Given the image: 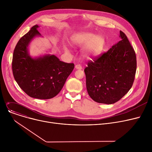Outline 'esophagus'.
I'll return each mask as SVG.
<instances>
[{
  "label": "esophagus",
  "instance_id": "obj_1",
  "mask_svg": "<svg viewBox=\"0 0 152 152\" xmlns=\"http://www.w3.org/2000/svg\"><path fill=\"white\" fill-rule=\"evenodd\" d=\"M75 68L76 69H81L83 68L82 66L80 65V64H77V65H76L75 66Z\"/></svg>",
  "mask_w": 152,
  "mask_h": 152
}]
</instances>
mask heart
I'll use <instances>...</instances> for the list:
<instances>
[{
  "instance_id": "b5f03b06",
  "label": "heart",
  "mask_w": 152,
  "mask_h": 152,
  "mask_svg": "<svg viewBox=\"0 0 152 152\" xmlns=\"http://www.w3.org/2000/svg\"><path fill=\"white\" fill-rule=\"evenodd\" d=\"M71 42L76 46L85 45L84 51L89 56H97L103 50L104 46V39L102 36L90 32H80L74 34L71 37Z\"/></svg>"
}]
</instances>
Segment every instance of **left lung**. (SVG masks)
<instances>
[{
  "label": "left lung",
  "instance_id": "1",
  "mask_svg": "<svg viewBox=\"0 0 152 152\" xmlns=\"http://www.w3.org/2000/svg\"><path fill=\"white\" fill-rule=\"evenodd\" d=\"M106 52L88 61L84 69L86 87L95 102L113 104L132 86L137 68L136 55L126 35Z\"/></svg>",
  "mask_w": 152,
  "mask_h": 152
}]
</instances>
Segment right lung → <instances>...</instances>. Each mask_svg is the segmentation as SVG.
Returning a JSON list of instances; mask_svg holds the SVG:
<instances>
[{"instance_id": "obj_1", "label": "right lung", "mask_w": 152, "mask_h": 152, "mask_svg": "<svg viewBox=\"0 0 152 152\" xmlns=\"http://www.w3.org/2000/svg\"><path fill=\"white\" fill-rule=\"evenodd\" d=\"M38 27L37 25L33 26L16 45L12 63V71L15 81L29 97L50 99L60 92L75 65L63 62L54 55L37 58L30 57L27 47L33 37L41 36Z\"/></svg>"}]
</instances>
